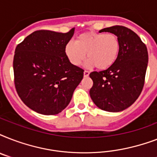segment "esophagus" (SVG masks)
<instances>
[{
    "label": "esophagus",
    "instance_id": "esophagus-1",
    "mask_svg": "<svg viewBox=\"0 0 157 157\" xmlns=\"http://www.w3.org/2000/svg\"><path fill=\"white\" fill-rule=\"evenodd\" d=\"M89 75H90V71H84V76H85V77H87V76H88Z\"/></svg>",
    "mask_w": 157,
    "mask_h": 157
}]
</instances>
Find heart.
Returning a JSON list of instances; mask_svg holds the SVG:
<instances>
[{
  "label": "heart",
  "mask_w": 157,
  "mask_h": 157,
  "mask_svg": "<svg viewBox=\"0 0 157 157\" xmlns=\"http://www.w3.org/2000/svg\"><path fill=\"white\" fill-rule=\"evenodd\" d=\"M120 52V41L112 33H86L77 36L75 42H69L65 54L74 66H80L86 58V66L105 70L112 66Z\"/></svg>",
  "instance_id": "obj_1"
}]
</instances>
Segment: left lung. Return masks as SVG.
Here are the masks:
<instances>
[{"label":"left lung","mask_w":157,"mask_h":157,"mask_svg":"<svg viewBox=\"0 0 157 157\" xmlns=\"http://www.w3.org/2000/svg\"><path fill=\"white\" fill-rule=\"evenodd\" d=\"M103 32L118 37L119 55L109 68L90 74L94 83L90 94L100 109L121 112L133 104L143 90L148 62L147 49L139 36L126 27L112 26L100 30Z\"/></svg>","instance_id":"obj_1"}]
</instances>
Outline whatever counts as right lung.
Masks as SVG:
<instances>
[{
	"label": "right lung",
	"instance_id": "1",
	"mask_svg": "<svg viewBox=\"0 0 157 157\" xmlns=\"http://www.w3.org/2000/svg\"><path fill=\"white\" fill-rule=\"evenodd\" d=\"M75 28L66 33L38 30L16 46L13 67L14 86L29 108L56 115L69 104L84 76V70L70 63L65 47Z\"/></svg>",
	"mask_w": 157,
	"mask_h": 157
}]
</instances>
